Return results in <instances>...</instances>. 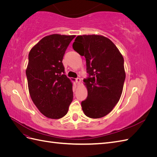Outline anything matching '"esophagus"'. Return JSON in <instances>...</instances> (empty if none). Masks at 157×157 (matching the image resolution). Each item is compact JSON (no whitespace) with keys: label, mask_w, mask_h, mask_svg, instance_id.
Returning <instances> with one entry per match:
<instances>
[{"label":"esophagus","mask_w":157,"mask_h":157,"mask_svg":"<svg viewBox=\"0 0 157 157\" xmlns=\"http://www.w3.org/2000/svg\"><path fill=\"white\" fill-rule=\"evenodd\" d=\"M75 81H76V83H77V84H78L80 81H81V79H80V78H77L75 79Z\"/></svg>","instance_id":"obj_1"}]
</instances>
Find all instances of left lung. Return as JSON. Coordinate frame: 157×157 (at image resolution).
<instances>
[{
    "label": "left lung",
    "mask_w": 157,
    "mask_h": 157,
    "mask_svg": "<svg viewBox=\"0 0 157 157\" xmlns=\"http://www.w3.org/2000/svg\"><path fill=\"white\" fill-rule=\"evenodd\" d=\"M73 48L86 58L88 77L84 82L88 96L81 102L82 111L90 118H101L121 96L126 77L124 58L115 44L101 35L78 36Z\"/></svg>",
    "instance_id": "8db88e82"
}]
</instances>
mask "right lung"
<instances>
[{
	"mask_svg": "<svg viewBox=\"0 0 157 157\" xmlns=\"http://www.w3.org/2000/svg\"><path fill=\"white\" fill-rule=\"evenodd\" d=\"M75 35L54 34L42 39L31 50L26 70L31 98L41 113L58 119L68 112L73 85L64 75L62 61Z\"/></svg>",
	"mask_w": 157,
	"mask_h": 157,
	"instance_id": "add662e5",
	"label": "right lung"
}]
</instances>
